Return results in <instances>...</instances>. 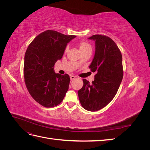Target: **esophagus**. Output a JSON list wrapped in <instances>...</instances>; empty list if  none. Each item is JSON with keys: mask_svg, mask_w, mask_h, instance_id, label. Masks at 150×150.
<instances>
[{"mask_svg": "<svg viewBox=\"0 0 150 150\" xmlns=\"http://www.w3.org/2000/svg\"><path fill=\"white\" fill-rule=\"evenodd\" d=\"M70 78H71V81H73V80L76 78V76H72V75H71V76H70Z\"/></svg>", "mask_w": 150, "mask_h": 150, "instance_id": "esophagus-1", "label": "esophagus"}]
</instances>
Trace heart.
Wrapping results in <instances>:
<instances>
[{
    "instance_id": "b5f03b06",
    "label": "heart",
    "mask_w": 150,
    "mask_h": 150,
    "mask_svg": "<svg viewBox=\"0 0 150 150\" xmlns=\"http://www.w3.org/2000/svg\"><path fill=\"white\" fill-rule=\"evenodd\" d=\"M79 48H80L81 52H83V51H86V50H87V49H91V45L87 42L82 41V42H81L79 43ZM67 51V47H66L65 49V51H64L65 52H66ZM79 62H80V61H77L76 63V64H79Z\"/></svg>"
}]
</instances>
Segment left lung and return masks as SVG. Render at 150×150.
<instances>
[{"mask_svg": "<svg viewBox=\"0 0 150 150\" xmlns=\"http://www.w3.org/2000/svg\"><path fill=\"white\" fill-rule=\"evenodd\" d=\"M95 40L96 51L89 66L96 72L92 83L83 79V86L78 92L81 106L85 110L96 111L105 107L115 98L123 77L122 55L110 38L96 34L89 38Z\"/></svg>", "mask_w": 150, "mask_h": 150, "instance_id": "1", "label": "left lung"}]
</instances>
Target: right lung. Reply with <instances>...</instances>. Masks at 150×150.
I'll list each match as a JSON object with an SVG mask.
<instances>
[{
    "mask_svg": "<svg viewBox=\"0 0 150 150\" xmlns=\"http://www.w3.org/2000/svg\"><path fill=\"white\" fill-rule=\"evenodd\" d=\"M76 37L47 30L36 36L27 49L24 82L30 96L40 105L52 108L64 99L69 89V76L56 74L53 67L62 58L67 44Z\"/></svg>",
    "mask_w": 150,
    "mask_h": 150,
    "instance_id": "right-lung-1",
    "label": "right lung"
}]
</instances>
